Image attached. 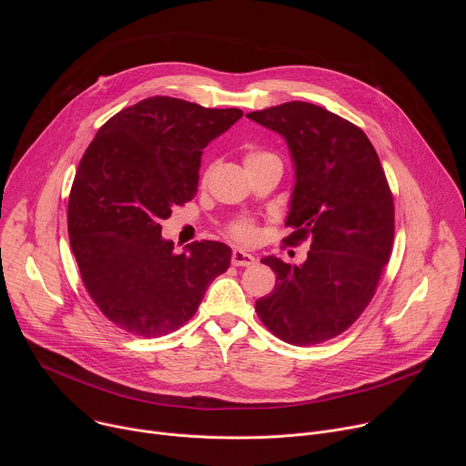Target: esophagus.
Returning a JSON list of instances; mask_svg holds the SVG:
<instances>
[{
	"label": "esophagus",
	"instance_id": "esophagus-1",
	"mask_svg": "<svg viewBox=\"0 0 466 466\" xmlns=\"http://www.w3.org/2000/svg\"><path fill=\"white\" fill-rule=\"evenodd\" d=\"M256 258L245 250H239L236 248L232 252V265H236V268H248V265H254Z\"/></svg>",
	"mask_w": 466,
	"mask_h": 466
}]
</instances>
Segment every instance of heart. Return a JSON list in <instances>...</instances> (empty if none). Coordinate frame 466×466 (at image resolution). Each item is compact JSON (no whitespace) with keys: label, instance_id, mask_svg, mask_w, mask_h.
I'll list each match as a JSON object with an SVG mask.
<instances>
[{"label":"heart","instance_id":"1","mask_svg":"<svg viewBox=\"0 0 466 466\" xmlns=\"http://www.w3.org/2000/svg\"><path fill=\"white\" fill-rule=\"evenodd\" d=\"M269 160H279L277 155L269 153V151H261V149H248L243 157V164L245 167H250V166H256V164H263V162H269ZM208 171L203 175V180L207 178ZM227 234L239 241V243H252L258 236V230L254 227V223L250 219H236L228 225L227 228Z\"/></svg>","mask_w":466,"mask_h":466}]
</instances>
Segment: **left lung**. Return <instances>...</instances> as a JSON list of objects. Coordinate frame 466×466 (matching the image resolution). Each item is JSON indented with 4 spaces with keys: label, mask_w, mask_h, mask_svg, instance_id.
Returning a JSON list of instances; mask_svg holds the SVG:
<instances>
[{
    "label": "left lung",
    "mask_w": 466,
    "mask_h": 466,
    "mask_svg": "<svg viewBox=\"0 0 466 466\" xmlns=\"http://www.w3.org/2000/svg\"><path fill=\"white\" fill-rule=\"evenodd\" d=\"M248 119L282 135L295 164V187L282 239H309L291 265L268 256L275 289L256 300L265 328L295 347L343 334L372 300L394 239V203L378 153L365 132L322 106L291 101Z\"/></svg>",
    "instance_id": "obj_1"
}]
</instances>
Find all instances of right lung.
<instances>
[{"instance_id": "obj_1", "label": "right lung", "mask_w": 466, "mask_h": 466, "mask_svg": "<svg viewBox=\"0 0 466 466\" xmlns=\"http://www.w3.org/2000/svg\"><path fill=\"white\" fill-rule=\"evenodd\" d=\"M241 116L147 97L112 116L83 155L68 203L70 245L88 295L128 334L175 331L228 269L230 247L203 239L177 254L160 223L195 197L203 149Z\"/></svg>"}]
</instances>
